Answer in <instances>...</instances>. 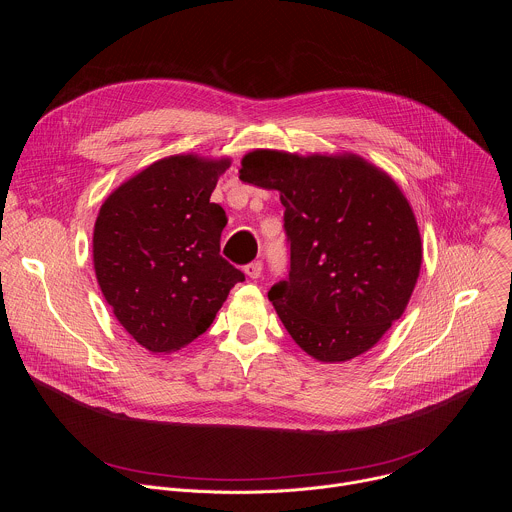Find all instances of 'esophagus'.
Here are the masks:
<instances>
[{
  "instance_id": "34e87169",
  "label": "esophagus",
  "mask_w": 512,
  "mask_h": 512,
  "mask_svg": "<svg viewBox=\"0 0 512 512\" xmlns=\"http://www.w3.org/2000/svg\"><path fill=\"white\" fill-rule=\"evenodd\" d=\"M245 273L251 277V279H259L261 273H263V261H251L245 265Z\"/></svg>"
}]
</instances>
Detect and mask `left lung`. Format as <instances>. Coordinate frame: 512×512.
<instances>
[{
    "label": "left lung",
    "instance_id": "8db88e82",
    "mask_svg": "<svg viewBox=\"0 0 512 512\" xmlns=\"http://www.w3.org/2000/svg\"><path fill=\"white\" fill-rule=\"evenodd\" d=\"M241 180L279 190L287 275L269 300L296 344L320 362L373 348L401 318L421 267V239L399 186L358 156L257 150Z\"/></svg>",
    "mask_w": 512,
    "mask_h": 512
}]
</instances>
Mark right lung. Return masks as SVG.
<instances>
[{
    "mask_svg": "<svg viewBox=\"0 0 512 512\" xmlns=\"http://www.w3.org/2000/svg\"><path fill=\"white\" fill-rule=\"evenodd\" d=\"M229 160L164 158L101 206L93 261L119 324L150 352H174L208 330L245 275L221 257L227 225L210 194Z\"/></svg>",
    "mask_w": 512,
    "mask_h": 512,
    "instance_id": "obj_1",
    "label": "right lung"
}]
</instances>
